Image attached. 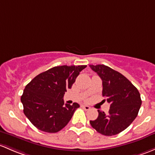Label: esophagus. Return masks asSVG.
I'll return each mask as SVG.
<instances>
[{
	"mask_svg": "<svg viewBox=\"0 0 155 155\" xmlns=\"http://www.w3.org/2000/svg\"><path fill=\"white\" fill-rule=\"evenodd\" d=\"M82 107L83 109H84L85 110H90V109H91V107H89L88 105H82Z\"/></svg>",
	"mask_w": 155,
	"mask_h": 155,
	"instance_id": "esophagus-1",
	"label": "esophagus"
}]
</instances>
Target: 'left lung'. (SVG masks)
Returning a JSON list of instances; mask_svg holds the SVG:
<instances>
[{"mask_svg": "<svg viewBox=\"0 0 155 155\" xmlns=\"http://www.w3.org/2000/svg\"><path fill=\"white\" fill-rule=\"evenodd\" d=\"M102 80V96L110 104L108 114L98 110L91 126L101 134L112 136L124 131L135 120L142 101L136 87L123 74L104 64L90 65Z\"/></svg>", "mask_w": 155, "mask_h": 155, "instance_id": "left-lung-1", "label": "left lung"}]
</instances>
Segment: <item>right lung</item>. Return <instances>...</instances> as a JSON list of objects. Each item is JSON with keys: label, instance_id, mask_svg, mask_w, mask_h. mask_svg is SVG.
Wrapping results in <instances>:
<instances>
[{"label": "right lung", "instance_id": "right-lung-1", "mask_svg": "<svg viewBox=\"0 0 155 155\" xmlns=\"http://www.w3.org/2000/svg\"><path fill=\"white\" fill-rule=\"evenodd\" d=\"M86 67H54L38 74L27 84L21 101L24 114L34 126L48 133L58 132L66 126L79 105L76 102L64 105L63 97Z\"/></svg>", "mask_w": 155, "mask_h": 155}]
</instances>
